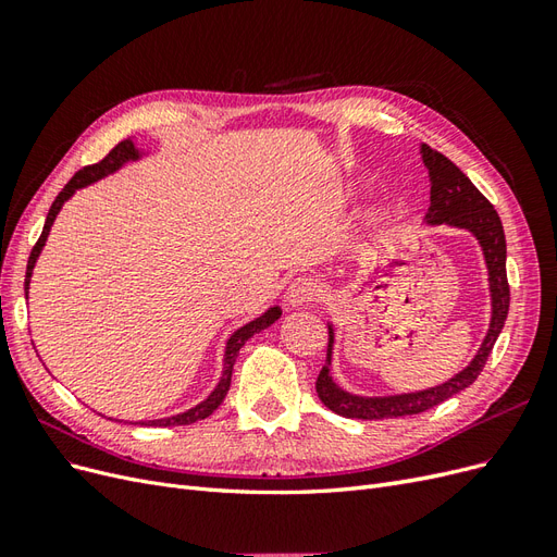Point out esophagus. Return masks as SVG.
I'll return each mask as SVG.
<instances>
[{
	"label": "esophagus",
	"instance_id": "1",
	"mask_svg": "<svg viewBox=\"0 0 557 557\" xmlns=\"http://www.w3.org/2000/svg\"><path fill=\"white\" fill-rule=\"evenodd\" d=\"M323 293V283L313 276H299L288 285V293H285V305L288 307H305L309 301H315Z\"/></svg>",
	"mask_w": 557,
	"mask_h": 557
}]
</instances>
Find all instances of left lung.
<instances>
[{"label": "left lung", "mask_w": 557, "mask_h": 557, "mask_svg": "<svg viewBox=\"0 0 557 557\" xmlns=\"http://www.w3.org/2000/svg\"><path fill=\"white\" fill-rule=\"evenodd\" d=\"M420 156L430 172V209L425 213L428 225H450L465 232H471L476 237L485 267H487V283H491V327H487L485 339L476 356L453 379L428 387L418 393H401V395H383V397H362L346 393L344 387L334 383L330 367H332V350H334V327L327 323L330 342H327V360L320 369L315 381V393L320 401L334 413L346 418L360 420H383V418H399L423 413L436 404L446 401L448 397L458 395L469 387L483 372L485 360L497 342V336L504 327V320L509 313V281H507V239H504V227L497 211L493 209L474 183H471L458 166H455L446 156L436 153L428 144L420 146Z\"/></svg>", "instance_id": "1"}]
</instances>
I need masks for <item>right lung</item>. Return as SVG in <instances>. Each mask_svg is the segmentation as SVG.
<instances>
[{"mask_svg": "<svg viewBox=\"0 0 557 557\" xmlns=\"http://www.w3.org/2000/svg\"><path fill=\"white\" fill-rule=\"evenodd\" d=\"M141 156H144V153H141V150H139L137 146H134V141H132V139H125V141L117 144L102 162L83 166V170H78V172L72 176V181L64 185L62 193L55 197L53 205H50V211H48V215H46V225H44V232H41V237H39L37 246L32 248V252H29L27 272H25V297H27V293H29L32 272H35V264H37V260H39V256H41V250H44V246H46L50 227H53L60 209L64 207V201L72 199L74 193L81 190V188H86V185H90V183H95V181H99V178H104V176L117 172V170H121V166H125L127 162H137ZM278 318H281V309H278V307H269L260 318L250 320V323H246V325L239 327L237 332H232V336H230L227 344H225V358H223V374H221V381H218V385L213 387V393H211L205 401H199L197 407H193V409H188V411H183V413H176V416H170V418L139 420V425L172 428V425H190V423H197V420L209 418L218 407H221L225 395H227V391H230L232 367H234V362H237V356H239L242 346L250 339L252 334H258V332L267 330L269 325H274Z\"/></svg>", "mask_w": 557, "mask_h": 557, "instance_id": "right-lung-1", "label": "right lung"}]
</instances>
